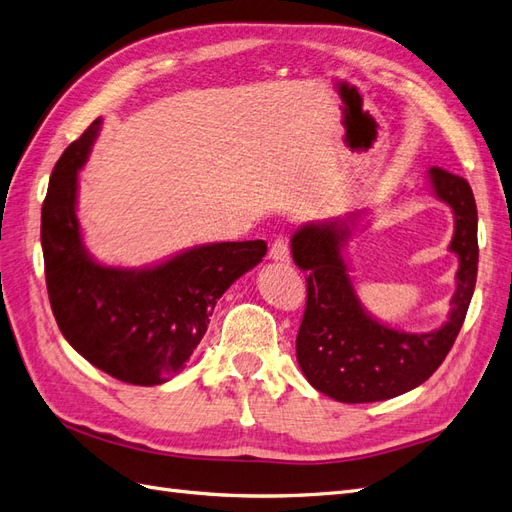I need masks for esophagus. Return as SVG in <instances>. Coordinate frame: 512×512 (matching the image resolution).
<instances>
[{
    "instance_id": "obj_1",
    "label": "esophagus",
    "mask_w": 512,
    "mask_h": 512,
    "mask_svg": "<svg viewBox=\"0 0 512 512\" xmlns=\"http://www.w3.org/2000/svg\"><path fill=\"white\" fill-rule=\"evenodd\" d=\"M269 258L275 260V262H290V247H288V241L284 237H277L271 243Z\"/></svg>"
}]
</instances>
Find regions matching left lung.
Wrapping results in <instances>:
<instances>
[{
	"instance_id": "obj_1",
	"label": "left lung",
	"mask_w": 512,
	"mask_h": 512,
	"mask_svg": "<svg viewBox=\"0 0 512 512\" xmlns=\"http://www.w3.org/2000/svg\"><path fill=\"white\" fill-rule=\"evenodd\" d=\"M433 194L453 209L448 250L459 258L451 312L440 329L406 333L365 312L352 286L344 247L359 213L301 226L290 239L292 260L307 273V303L297 335V361L316 391L344 404H369L423 384L453 348L476 286L478 213L470 183L444 168H429Z\"/></svg>"
}]
</instances>
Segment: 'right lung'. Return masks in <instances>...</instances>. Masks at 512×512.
Masks as SVG:
<instances>
[{"mask_svg": "<svg viewBox=\"0 0 512 512\" xmlns=\"http://www.w3.org/2000/svg\"><path fill=\"white\" fill-rule=\"evenodd\" d=\"M100 123L61 153L51 173L40 226L46 290L61 335L83 359L121 382L153 386L190 361L215 303L262 262L267 243L196 245L143 269L100 265L76 218L79 170Z\"/></svg>", "mask_w": 512, "mask_h": 512, "instance_id": "1", "label": "right lung"}]
</instances>
